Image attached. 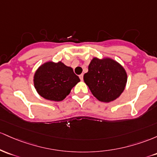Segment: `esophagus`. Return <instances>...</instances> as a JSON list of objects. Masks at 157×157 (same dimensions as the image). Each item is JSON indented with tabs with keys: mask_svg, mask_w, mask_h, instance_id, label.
Here are the masks:
<instances>
[{
	"mask_svg": "<svg viewBox=\"0 0 157 157\" xmlns=\"http://www.w3.org/2000/svg\"><path fill=\"white\" fill-rule=\"evenodd\" d=\"M83 77H84V75L83 74H81L80 75H79V78H80V79L82 81H83Z\"/></svg>",
	"mask_w": 157,
	"mask_h": 157,
	"instance_id": "obj_1",
	"label": "esophagus"
}]
</instances>
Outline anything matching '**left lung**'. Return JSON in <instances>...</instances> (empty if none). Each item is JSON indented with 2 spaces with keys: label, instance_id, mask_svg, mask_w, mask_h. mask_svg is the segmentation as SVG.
I'll use <instances>...</instances> for the list:
<instances>
[{
  "label": "left lung",
  "instance_id": "1",
  "mask_svg": "<svg viewBox=\"0 0 157 157\" xmlns=\"http://www.w3.org/2000/svg\"><path fill=\"white\" fill-rule=\"evenodd\" d=\"M84 81L100 101H114L121 94L127 83V73L121 64L110 58H93L84 75Z\"/></svg>",
  "mask_w": 157,
  "mask_h": 157
}]
</instances>
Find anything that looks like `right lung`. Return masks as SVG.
Masks as SVG:
<instances>
[{
	"label": "right lung",
	"instance_id": "1",
	"mask_svg": "<svg viewBox=\"0 0 157 157\" xmlns=\"http://www.w3.org/2000/svg\"><path fill=\"white\" fill-rule=\"evenodd\" d=\"M33 82L40 96L50 101H60L69 95L80 79L74 73L73 68L61 61H48L36 70Z\"/></svg>",
	"mask_w": 157,
	"mask_h": 157
}]
</instances>
